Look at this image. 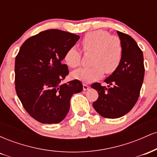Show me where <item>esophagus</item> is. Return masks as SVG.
Here are the masks:
<instances>
[{"mask_svg": "<svg viewBox=\"0 0 157 157\" xmlns=\"http://www.w3.org/2000/svg\"><path fill=\"white\" fill-rule=\"evenodd\" d=\"M82 87H83V90H84V91H86V90H88V89H89V86H87V85L85 84V83L82 84Z\"/></svg>", "mask_w": 157, "mask_h": 157, "instance_id": "obj_1", "label": "esophagus"}]
</instances>
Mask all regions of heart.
I'll list each match as a JSON object with an SVG mask.
<instances>
[{"mask_svg":"<svg viewBox=\"0 0 157 157\" xmlns=\"http://www.w3.org/2000/svg\"><path fill=\"white\" fill-rule=\"evenodd\" d=\"M86 53L93 52L90 68H80L72 73L73 78L84 82L98 80L104 72L111 75L114 72L122 61V42L120 37L111 35L105 30H96L86 34L80 42ZM82 54L75 46L70 47L64 55V61L68 66L77 68L80 66Z\"/></svg>","mask_w":157,"mask_h":157,"instance_id":"heart-1","label":"heart"}]
</instances>
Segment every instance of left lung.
<instances>
[{"label": "left lung", "mask_w": 157, "mask_h": 157, "mask_svg": "<svg viewBox=\"0 0 157 157\" xmlns=\"http://www.w3.org/2000/svg\"><path fill=\"white\" fill-rule=\"evenodd\" d=\"M122 42V61L117 69L105 80L111 86H102L94 82L91 88L98 92V99L93 102L94 109L105 118H119L133 109L143 82L145 67L143 54L131 36L117 31Z\"/></svg>", "instance_id": "1"}]
</instances>
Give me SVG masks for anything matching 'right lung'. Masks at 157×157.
I'll use <instances>...</instances> for the list:
<instances>
[{
  "instance_id": "obj_1",
  "label": "right lung",
  "mask_w": 157,
  "mask_h": 157,
  "mask_svg": "<svg viewBox=\"0 0 157 157\" xmlns=\"http://www.w3.org/2000/svg\"><path fill=\"white\" fill-rule=\"evenodd\" d=\"M79 38L62 30H46L27 39L16 56L17 97L27 113L41 123L62 121L71 96L82 90L78 80L60 84L68 75L67 65L62 63L65 53Z\"/></svg>"
}]
</instances>
